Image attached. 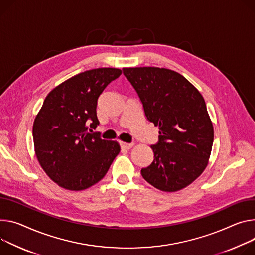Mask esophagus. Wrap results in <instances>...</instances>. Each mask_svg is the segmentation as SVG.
<instances>
[{
  "label": "esophagus",
  "mask_w": 255,
  "mask_h": 255,
  "mask_svg": "<svg viewBox=\"0 0 255 255\" xmlns=\"http://www.w3.org/2000/svg\"><path fill=\"white\" fill-rule=\"evenodd\" d=\"M120 145L124 149H129L133 146V143H126V142H120Z\"/></svg>",
  "instance_id": "esophagus-1"
}]
</instances>
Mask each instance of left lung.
Returning <instances> with one entry per match:
<instances>
[{
	"instance_id": "8db88e82",
	"label": "left lung",
	"mask_w": 255,
	"mask_h": 255,
	"mask_svg": "<svg viewBox=\"0 0 255 255\" xmlns=\"http://www.w3.org/2000/svg\"><path fill=\"white\" fill-rule=\"evenodd\" d=\"M139 97L145 117L158 127L150 145L153 160L141 169L153 187L175 192L188 186L207 166L214 127L200 92L181 74L166 68H123Z\"/></svg>"
}]
</instances>
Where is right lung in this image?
Segmentation results:
<instances>
[{"label":"right lung","mask_w":255,"mask_h":255,"mask_svg":"<svg viewBox=\"0 0 255 255\" xmlns=\"http://www.w3.org/2000/svg\"><path fill=\"white\" fill-rule=\"evenodd\" d=\"M122 71L98 68L79 73L55 87L34 119L32 136L36 157L60 187L79 191L101 181L120 152L117 141L87 132L100 124L98 100Z\"/></svg>","instance_id":"obj_1"}]
</instances>
